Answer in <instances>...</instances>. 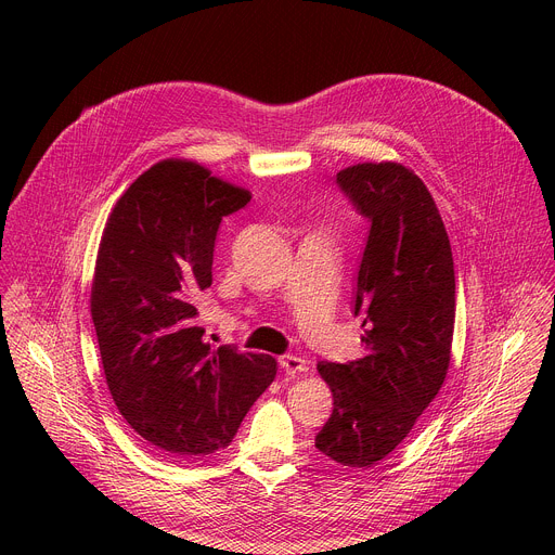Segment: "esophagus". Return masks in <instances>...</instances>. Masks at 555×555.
Listing matches in <instances>:
<instances>
[{
  "label": "esophagus",
  "mask_w": 555,
  "mask_h": 555,
  "mask_svg": "<svg viewBox=\"0 0 555 555\" xmlns=\"http://www.w3.org/2000/svg\"><path fill=\"white\" fill-rule=\"evenodd\" d=\"M279 364H281L283 371L289 373V375H296V373L307 371V362H305L302 358H298V356H292V353L281 356V358H279Z\"/></svg>",
  "instance_id": "esophagus-1"
}]
</instances>
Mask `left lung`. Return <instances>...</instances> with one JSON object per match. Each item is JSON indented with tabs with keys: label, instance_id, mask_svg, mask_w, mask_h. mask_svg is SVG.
I'll return each mask as SVG.
<instances>
[{
	"label": "left lung",
	"instance_id": "8db88e82",
	"mask_svg": "<svg viewBox=\"0 0 555 555\" xmlns=\"http://www.w3.org/2000/svg\"><path fill=\"white\" fill-rule=\"evenodd\" d=\"M336 184L369 236L356 274L353 315L364 356L319 362L334 411L315 448L349 467H371L398 448L439 392L454 332V266L426 184L395 163H366Z\"/></svg>",
	"mask_w": 555,
	"mask_h": 555
}]
</instances>
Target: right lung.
<instances>
[{"label":"right lung","mask_w":555,"mask_h":555,"mask_svg":"<svg viewBox=\"0 0 555 555\" xmlns=\"http://www.w3.org/2000/svg\"><path fill=\"white\" fill-rule=\"evenodd\" d=\"M250 193L184 160L144 171L114 206L96 259L92 321L112 398L153 448L197 459L225 448L276 375V360L212 347L199 294L223 217Z\"/></svg>","instance_id":"1"}]
</instances>
